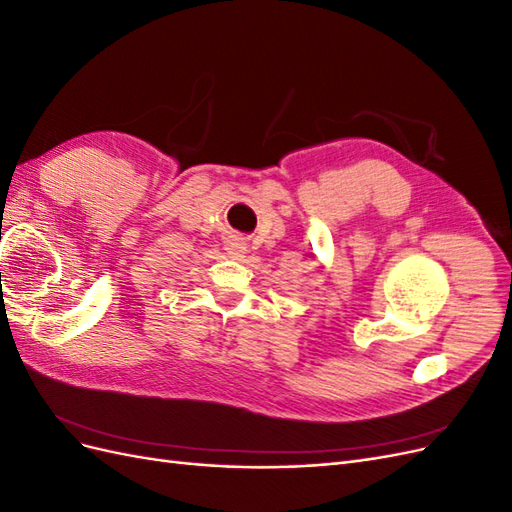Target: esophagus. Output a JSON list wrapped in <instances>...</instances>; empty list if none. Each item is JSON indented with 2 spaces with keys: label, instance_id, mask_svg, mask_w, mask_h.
Instances as JSON below:
<instances>
[{
  "label": "esophagus",
  "instance_id": "34e87169",
  "mask_svg": "<svg viewBox=\"0 0 512 512\" xmlns=\"http://www.w3.org/2000/svg\"><path fill=\"white\" fill-rule=\"evenodd\" d=\"M226 252L232 256V258H243L247 254V245L239 239V237H230L226 241Z\"/></svg>",
  "mask_w": 512,
  "mask_h": 512
}]
</instances>
